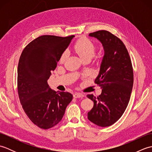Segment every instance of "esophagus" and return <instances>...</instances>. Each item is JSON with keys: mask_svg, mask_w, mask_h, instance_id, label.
Segmentation results:
<instances>
[{"mask_svg": "<svg viewBox=\"0 0 152 152\" xmlns=\"http://www.w3.org/2000/svg\"><path fill=\"white\" fill-rule=\"evenodd\" d=\"M73 96L74 98L83 97V96H84V94H83V93H74Z\"/></svg>", "mask_w": 152, "mask_h": 152, "instance_id": "34e87169", "label": "esophagus"}]
</instances>
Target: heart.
I'll list each match as a JSON object with an SVG mask.
<instances>
[{
	"label": "heart",
	"mask_w": 152,
	"mask_h": 152,
	"mask_svg": "<svg viewBox=\"0 0 152 152\" xmlns=\"http://www.w3.org/2000/svg\"><path fill=\"white\" fill-rule=\"evenodd\" d=\"M76 51L83 59L91 58L95 53L96 46L93 41L89 38H83L76 42L74 46ZM69 56L68 51H64L60 57V62L63 63L66 61Z\"/></svg>",
	"instance_id": "heart-1"
}]
</instances>
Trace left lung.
I'll use <instances>...</instances> for the list:
<instances>
[{"label": "left lung", "mask_w": 152, "mask_h": 152, "mask_svg": "<svg viewBox=\"0 0 152 152\" xmlns=\"http://www.w3.org/2000/svg\"><path fill=\"white\" fill-rule=\"evenodd\" d=\"M89 35L101 42L104 55L95 80L102 93L97 96L87 95L94 102L88 118L94 124L106 127L121 117L129 102L133 86V66L127 48L119 38L104 30Z\"/></svg>", "instance_id": "left-lung-1"}]
</instances>
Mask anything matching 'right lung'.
Returning <instances> with one entry per match:
<instances>
[{
    "mask_svg": "<svg viewBox=\"0 0 152 152\" xmlns=\"http://www.w3.org/2000/svg\"><path fill=\"white\" fill-rule=\"evenodd\" d=\"M74 37L42 35L31 42L19 58V101L30 120L43 129L59 124L73 98L69 92L53 91L47 81Z\"/></svg>",
    "mask_w": 152,
    "mask_h": 152,
    "instance_id": "obj_1",
    "label": "right lung"
}]
</instances>
